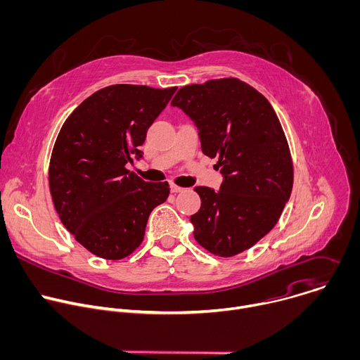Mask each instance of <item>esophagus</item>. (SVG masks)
I'll list each match as a JSON object with an SVG mask.
<instances>
[{
  "label": "esophagus",
  "instance_id": "esophagus-1",
  "mask_svg": "<svg viewBox=\"0 0 360 360\" xmlns=\"http://www.w3.org/2000/svg\"><path fill=\"white\" fill-rule=\"evenodd\" d=\"M171 191L176 193V192H182V191H184V188H181V186H178V185L172 184V185H171Z\"/></svg>",
  "mask_w": 360,
  "mask_h": 360
}]
</instances>
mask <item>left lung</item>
Segmentation results:
<instances>
[{
    "label": "left lung",
    "mask_w": 360,
    "mask_h": 360,
    "mask_svg": "<svg viewBox=\"0 0 360 360\" xmlns=\"http://www.w3.org/2000/svg\"><path fill=\"white\" fill-rule=\"evenodd\" d=\"M171 104L199 129L202 152L218 158L221 189L196 186L200 208L191 217L195 240L231 258L278 224L293 186L288 139L269 101L229 77L179 88Z\"/></svg>",
    "instance_id": "left-lung-1"
}]
</instances>
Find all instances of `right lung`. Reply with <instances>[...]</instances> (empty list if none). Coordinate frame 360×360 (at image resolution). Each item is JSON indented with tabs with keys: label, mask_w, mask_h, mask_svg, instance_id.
<instances>
[{
	"label": "right lung",
	"mask_w": 360,
	"mask_h": 360,
	"mask_svg": "<svg viewBox=\"0 0 360 360\" xmlns=\"http://www.w3.org/2000/svg\"><path fill=\"white\" fill-rule=\"evenodd\" d=\"M176 86L115 84L88 96L65 120L48 168L49 192L64 226L86 250L120 261L143 240L168 182H146L127 169L146 131Z\"/></svg>",
	"instance_id": "add662e5"
}]
</instances>
